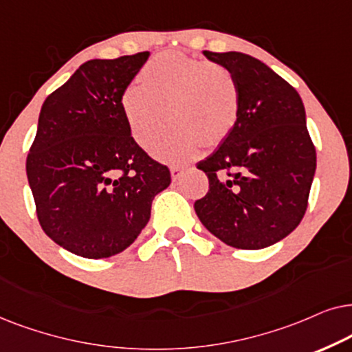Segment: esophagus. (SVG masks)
<instances>
[{"instance_id": "1", "label": "esophagus", "mask_w": 352, "mask_h": 352, "mask_svg": "<svg viewBox=\"0 0 352 352\" xmlns=\"http://www.w3.org/2000/svg\"><path fill=\"white\" fill-rule=\"evenodd\" d=\"M185 167L184 166H170V175H172V180L177 182L182 177V173H184Z\"/></svg>"}]
</instances>
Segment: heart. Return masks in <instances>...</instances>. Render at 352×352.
Returning a JSON list of instances; mask_svg holds the SVG:
<instances>
[{
    "label": "heart",
    "instance_id": "1",
    "mask_svg": "<svg viewBox=\"0 0 352 352\" xmlns=\"http://www.w3.org/2000/svg\"><path fill=\"white\" fill-rule=\"evenodd\" d=\"M140 85L122 91V116L144 149L156 142L168 117L173 127L153 149L161 161H185L201 144L217 146L235 129L240 90L223 65L167 51L143 65Z\"/></svg>",
    "mask_w": 352,
    "mask_h": 352
}]
</instances>
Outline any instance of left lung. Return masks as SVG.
I'll return each instance as SVG.
<instances>
[{
	"label": "left lung",
	"mask_w": 352,
	"mask_h": 352,
	"mask_svg": "<svg viewBox=\"0 0 352 352\" xmlns=\"http://www.w3.org/2000/svg\"><path fill=\"white\" fill-rule=\"evenodd\" d=\"M204 56L235 75L240 116L198 162L209 191L195 203L196 215L225 245L262 250L288 236L307 209L317 159L306 111L299 93L259 59L236 51Z\"/></svg>",
	"instance_id": "1"
}]
</instances>
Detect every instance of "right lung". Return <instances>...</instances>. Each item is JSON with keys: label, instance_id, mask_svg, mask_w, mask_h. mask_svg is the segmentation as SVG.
<instances>
[{"label": "right lung", "instance_id": "right-lung-1", "mask_svg": "<svg viewBox=\"0 0 352 352\" xmlns=\"http://www.w3.org/2000/svg\"><path fill=\"white\" fill-rule=\"evenodd\" d=\"M148 51L91 59L51 93L27 156V179L43 232L87 259L119 254L151 217L154 196L170 185L167 166L132 138L122 91Z\"/></svg>", "mask_w": 352, "mask_h": 352}]
</instances>
